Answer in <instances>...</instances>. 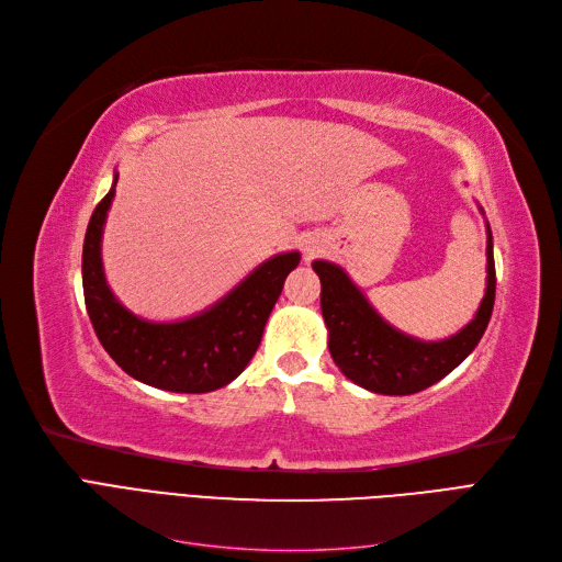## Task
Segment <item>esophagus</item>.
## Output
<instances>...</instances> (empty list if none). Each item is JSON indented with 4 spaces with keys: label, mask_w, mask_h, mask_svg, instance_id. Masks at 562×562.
<instances>
[{
    "label": "esophagus",
    "mask_w": 562,
    "mask_h": 562,
    "mask_svg": "<svg viewBox=\"0 0 562 562\" xmlns=\"http://www.w3.org/2000/svg\"><path fill=\"white\" fill-rule=\"evenodd\" d=\"M302 246H304V255H307V258H314V255L323 252V248H326V241H323L318 234H310Z\"/></svg>",
    "instance_id": "esophagus-1"
}]
</instances>
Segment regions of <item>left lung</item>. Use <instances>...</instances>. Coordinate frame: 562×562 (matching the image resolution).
Listing matches in <instances>:
<instances>
[{
    "instance_id": "obj_1",
    "label": "left lung",
    "mask_w": 562,
    "mask_h": 562,
    "mask_svg": "<svg viewBox=\"0 0 562 562\" xmlns=\"http://www.w3.org/2000/svg\"><path fill=\"white\" fill-rule=\"evenodd\" d=\"M481 215L483 209L479 206ZM487 229V277L479 312L462 330L446 339H419L391 326L372 307L347 271L328 260H314L321 279V314L328 328V349L342 375L372 394L411 396L443 380L481 342L495 307V252Z\"/></svg>"
}]
</instances>
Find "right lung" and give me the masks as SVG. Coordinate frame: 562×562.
<instances>
[{
  "label": "right lung",
  "instance_id": "right-lung-1",
  "mask_svg": "<svg viewBox=\"0 0 562 562\" xmlns=\"http://www.w3.org/2000/svg\"><path fill=\"white\" fill-rule=\"evenodd\" d=\"M119 173L98 203L83 239L81 281L87 312L100 345L126 375L176 394H209L229 384L250 363L265 323L300 265V252L271 255L227 295L199 314L178 321H147L126 310L105 279L103 229Z\"/></svg>",
  "mask_w": 562,
  "mask_h": 562
}]
</instances>
